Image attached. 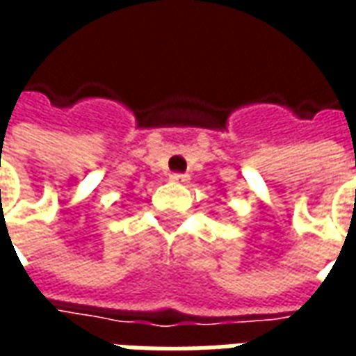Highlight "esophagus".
<instances>
[{"mask_svg": "<svg viewBox=\"0 0 356 356\" xmlns=\"http://www.w3.org/2000/svg\"><path fill=\"white\" fill-rule=\"evenodd\" d=\"M170 179L173 183H177V185H185V183H188V175H183V173H173Z\"/></svg>", "mask_w": 356, "mask_h": 356, "instance_id": "34e87169", "label": "esophagus"}]
</instances>
